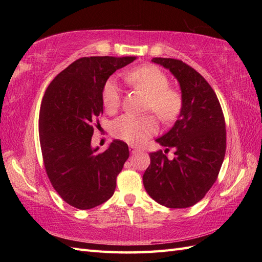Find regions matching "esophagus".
Segmentation results:
<instances>
[{"label":"esophagus","mask_w":262,"mask_h":262,"mask_svg":"<svg viewBox=\"0 0 262 262\" xmlns=\"http://www.w3.org/2000/svg\"><path fill=\"white\" fill-rule=\"evenodd\" d=\"M129 149H130L132 153H135V152L140 151V148H138V147L135 146V145H129Z\"/></svg>","instance_id":"34e87169"}]
</instances>
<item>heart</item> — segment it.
<instances>
[{
    "label": "heart",
    "instance_id": "obj_1",
    "mask_svg": "<svg viewBox=\"0 0 262 262\" xmlns=\"http://www.w3.org/2000/svg\"><path fill=\"white\" fill-rule=\"evenodd\" d=\"M122 77L128 85L146 94V110L153 111L163 124H170L180 116L183 108L182 93L177 88L169 85L168 75L158 66L141 65L126 72ZM101 100L108 114H114L119 108L120 90L114 79L104 82ZM158 130V121L153 115H124L111 126L115 137L132 144L143 143L157 134Z\"/></svg>",
    "mask_w": 262,
    "mask_h": 262
}]
</instances>
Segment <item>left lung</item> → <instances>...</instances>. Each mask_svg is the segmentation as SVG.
I'll list each match as a JSON object with an SVG mask.
<instances>
[{
	"mask_svg": "<svg viewBox=\"0 0 262 262\" xmlns=\"http://www.w3.org/2000/svg\"><path fill=\"white\" fill-rule=\"evenodd\" d=\"M152 62L170 70L180 83L183 108L174 126L157 140L166 151L149 153L151 164L144 172L145 190L169 208H187L208 192L219 177L226 151L225 119L209 83L180 59L154 57Z\"/></svg>",
	"mask_w": 262,
	"mask_h": 262,
	"instance_id": "left-lung-1",
	"label": "left lung"
}]
</instances>
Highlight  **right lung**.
<instances>
[{"instance_id":"1","label":"right lung","mask_w":262,"mask_h":262,"mask_svg":"<svg viewBox=\"0 0 262 262\" xmlns=\"http://www.w3.org/2000/svg\"><path fill=\"white\" fill-rule=\"evenodd\" d=\"M136 57H82L55 77L43 94L39 140L52 186L64 202L90 209L113 196L117 176L129 157L128 145L114 141L104 152L91 147L103 113L104 82Z\"/></svg>"}]
</instances>
